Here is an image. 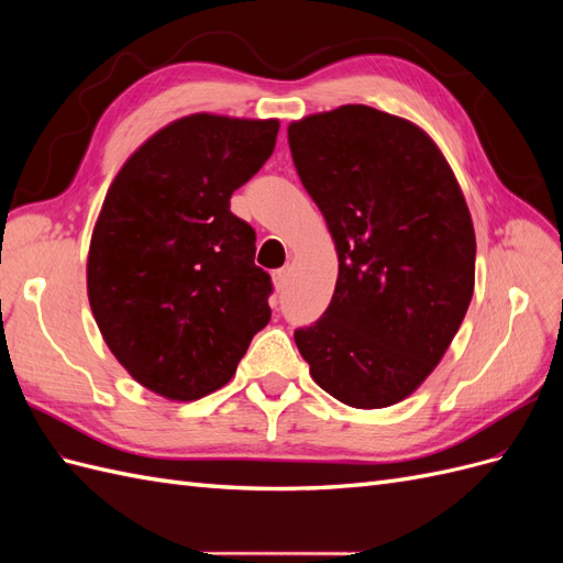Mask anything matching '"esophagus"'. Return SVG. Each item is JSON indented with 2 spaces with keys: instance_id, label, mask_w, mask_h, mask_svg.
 <instances>
[{
  "instance_id": "obj_1",
  "label": "esophagus",
  "mask_w": 563,
  "mask_h": 563,
  "mask_svg": "<svg viewBox=\"0 0 563 563\" xmlns=\"http://www.w3.org/2000/svg\"><path fill=\"white\" fill-rule=\"evenodd\" d=\"M272 279H275L277 291H282V288H284V286H286V282H288V267L275 269V275H272Z\"/></svg>"
}]
</instances>
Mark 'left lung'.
Wrapping results in <instances>:
<instances>
[{
  "instance_id": "left-lung-1",
  "label": "left lung",
  "mask_w": 563,
  "mask_h": 563,
  "mask_svg": "<svg viewBox=\"0 0 563 563\" xmlns=\"http://www.w3.org/2000/svg\"><path fill=\"white\" fill-rule=\"evenodd\" d=\"M288 145L338 251L331 305L296 345L338 401L397 404L470 308L476 240L463 190L428 133L368 106L291 122Z\"/></svg>"
}]
</instances>
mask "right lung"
Here are the masks:
<instances>
[{
  "label": "right lung",
  "mask_w": 563,
  "mask_h": 563,
  "mask_svg": "<svg viewBox=\"0 0 563 563\" xmlns=\"http://www.w3.org/2000/svg\"><path fill=\"white\" fill-rule=\"evenodd\" d=\"M277 119L190 114L122 166L87 261L91 312L133 380L174 401L223 387L269 321V275L230 197L261 172Z\"/></svg>",
  "instance_id": "right-lung-1"
}]
</instances>
